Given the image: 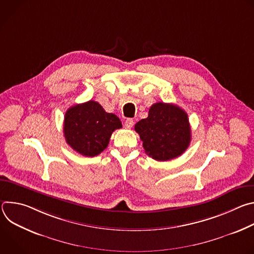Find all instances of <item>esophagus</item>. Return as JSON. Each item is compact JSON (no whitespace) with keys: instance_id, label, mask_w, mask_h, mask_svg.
<instances>
[{"instance_id":"obj_1","label":"esophagus","mask_w":254,"mask_h":254,"mask_svg":"<svg viewBox=\"0 0 254 254\" xmlns=\"http://www.w3.org/2000/svg\"><path fill=\"white\" fill-rule=\"evenodd\" d=\"M133 124H134V123H133V120H132V119H127L126 122H125V127L127 128V129H129V128L132 127Z\"/></svg>"}]
</instances>
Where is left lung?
<instances>
[{"label":"left lung","mask_w":254,"mask_h":254,"mask_svg":"<svg viewBox=\"0 0 254 254\" xmlns=\"http://www.w3.org/2000/svg\"><path fill=\"white\" fill-rule=\"evenodd\" d=\"M147 155L156 161H170L182 155L191 141L188 115L172 103L157 102L147 119L134 126Z\"/></svg>","instance_id":"8db88e82"}]
</instances>
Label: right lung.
<instances>
[{
  "instance_id": "obj_1",
  "label": "right lung",
  "mask_w": 254,
  "mask_h": 254,
  "mask_svg": "<svg viewBox=\"0 0 254 254\" xmlns=\"http://www.w3.org/2000/svg\"><path fill=\"white\" fill-rule=\"evenodd\" d=\"M122 127L116 115L106 113L98 102L89 100L68 108L63 131L72 149L82 156L94 157L106 149L112 133Z\"/></svg>"
}]
</instances>
